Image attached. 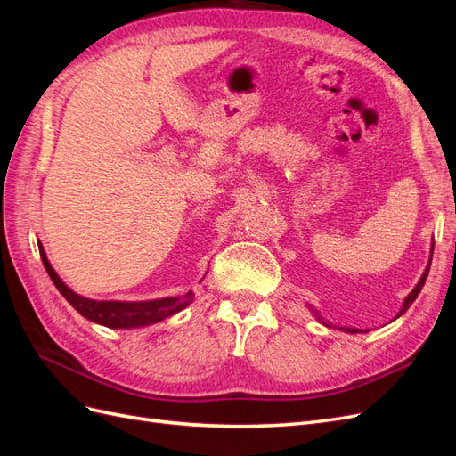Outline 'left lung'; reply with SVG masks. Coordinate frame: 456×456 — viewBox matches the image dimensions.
<instances>
[{
  "label": "left lung",
  "mask_w": 456,
  "mask_h": 456,
  "mask_svg": "<svg viewBox=\"0 0 456 456\" xmlns=\"http://www.w3.org/2000/svg\"><path fill=\"white\" fill-rule=\"evenodd\" d=\"M430 262H432V258H430ZM428 272H430V268H426V272L422 273V278H420V281L417 283V287L415 289H412V291H411V295L405 298V302H403V308H402V312H399L397 314V317L399 315H402L411 305H412V302H415V298L419 297V293L422 291V287H424V281H426V278H428ZM340 329H344V330H348V333H362V330L360 329H346V327H340Z\"/></svg>",
  "instance_id": "1"
}]
</instances>
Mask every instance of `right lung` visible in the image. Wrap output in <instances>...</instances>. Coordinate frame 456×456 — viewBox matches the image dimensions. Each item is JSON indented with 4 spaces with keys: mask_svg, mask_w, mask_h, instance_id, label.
<instances>
[{
    "mask_svg": "<svg viewBox=\"0 0 456 456\" xmlns=\"http://www.w3.org/2000/svg\"><path fill=\"white\" fill-rule=\"evenodd\" d=\"M39 256L41 262L53 280L54 287L59 289V293L70 302V305L84 315L87 320L106 325L110 329H131V327H142L150 323H158L165 317H169L176 312L186 308L191 300H194V293H186L184 297H169L159 300H146V302H118V300H91L86 297H79L74 293L70 287H66L62 280L57 275L49 265L45 256L44 247L39 245Z\"/></svg>",
    "mask_w": 456,
    "mask_h": 456,
    "instance_id": "obj_1",
    "label": "right lung"
}]
</instances>
